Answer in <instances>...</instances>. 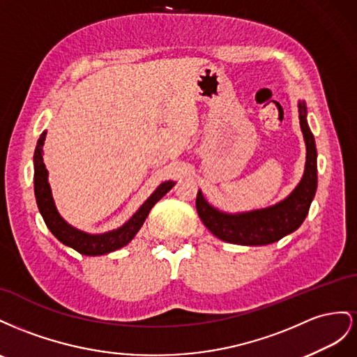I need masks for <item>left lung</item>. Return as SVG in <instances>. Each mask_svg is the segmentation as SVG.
I'll return each mask as SVG.
<instances>
[{"label": "left lung", "mask_w": 357, "mask_h": 357, "mask_svg": "<svg viewBox=\"0 0 357 357\" xmlns=\"http://www.w3.org/2000/svg\"><path fill=\"white\" fill-rule=\"evenodd\" d=\"M299 124L307 146L305 170L290 195L272 206L229 213L209 205L199 190L196 208L202 222L218 239L236 245H268L290 235L307 218L317 191V148L307 121V105L299 101Z\"/></svg>", "instance_id": "obj_1"}]
</instances>
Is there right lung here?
<instances>
[{
	"instance_id": "right-lung-1",
	"label": "right lung",
	"mask_w": 357,
	"mask_h": 357,
	"mask_svg": "<svg viewBox=\"0 0 357 357\" xmlns=\"http://www.w3.org/2000/svg\"><path fill=\"white\" fill-rule=\"evenodd\" d=\"M45 139L46 131L40 135L34 152V195L37 206L40 213H42L47 229L52 231V235L61 243L76 250L77 252L84 254V256H103V254L114 252L122 247L128 245L137 235L140 227L144 226L152 206H154L162 196H166L173 188V185L176 184V182L173 181L162 182V184H160L155 188V191L144 202V205L133 213V217L115 230L98 233V235L79 230L61 217L55 206L52 190H50L47 181V169L43 162Z\"/></svg>"
}]
</instances>
